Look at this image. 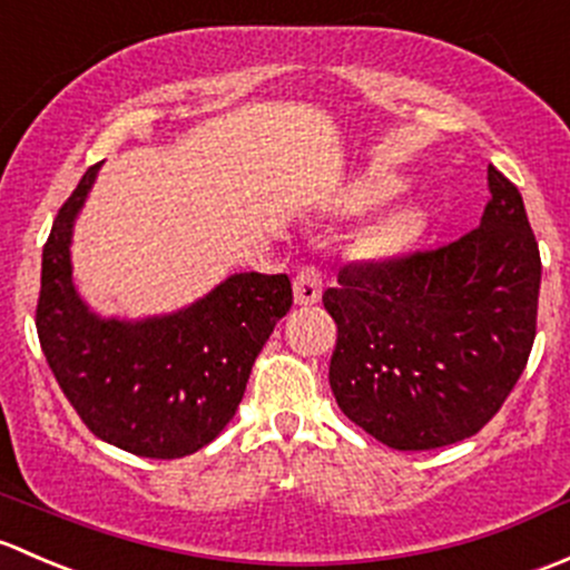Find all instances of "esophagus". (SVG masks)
I'll return each instance as SVG.
<instances>
[{"mask_svg":"<svg viewBox=\"0 0 570 570\" xmlns=\"http://www.w3.org/2000/svg\"><path fill=\"white\" fill-rule=\"evenodd\" d=\"M321 293H324V279H321V272L315 266H304L302 272L293 279V298L296 304L307 307V304H318Z\"/></svg>","mask_w":570,"mask_h":570,"instance_id":"obj_1","label":"esophagus"}]
</instances>
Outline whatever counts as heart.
<instances>
[{"instance_id":"obj_1","label":"heart","mask_w":570,"mask_h":570,"mask_svg":"<svg viewBox=\"0 0 570 570\" xmlns=\"http://www.w3.org/2000/svg\"><path fill=\"white\" fill-rule=\"evenodd\" d=\"M401 191L403 180L395 178V175L367 173L351 184L348 195H345V205L351 210H367L401 195ZM428 225H431V210L422 203H416V199H409V203H401L375 222L371 233H367V244H371L375 255H397V252L409 249V246L420 242L425 236Z\"/></svg>"}]
</instances>
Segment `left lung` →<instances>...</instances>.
I'll list each match as a JSON object with an SVG mask.
<instances>
[{
	"label": "left lung",
	"instance_id": "obj_1",
	"mask_svg": "<svg viewBox=\"0 0 570 570\" xmlns=\"http://www.w3.org/2000/svg\"><path fill=\"white\" fill-rule=\"evenodd\" d=\"M489 191L478 230L401 261L345 266L324 293L337 324V406L386 448L474 436L524 373L541 252L524 199L497 167Z\"/></svg>",
	"mask_w": 570,
	"mask_h": 570
}]
</instances>
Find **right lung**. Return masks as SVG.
<instances>
[{"label": "right lung", "mask_w": 570, "mask_h": 570, "mask_svg": "<svg viewBox=\"0 0 570 570\" xmlns=\"http://www.w3.org/2000/svg\"><path fill=\"white\" fill-rule=\"evenodd\" d=\"M98 169L81 175L43 246L40 348L98 439L142 459H184L214 442L236 414L257 354L291 309V279L230 274L175 313L98 315L76 291L70 263L76 216Z\"/></svg>", "instance_id": "add662e5"}]
</instances>
